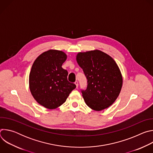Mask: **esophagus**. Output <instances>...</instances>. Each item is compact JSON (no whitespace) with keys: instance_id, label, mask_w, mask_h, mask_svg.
<instances>
[{"instance_id":"esophagus-1","label":"esophagus","mask_w":153,"mask_h":153,"mask_svg":"<svg viewBox=\"0 0 153 153\" xmlns=\"http://www.w3.org/2000/svg\"><path fill=\"white\" fill-rule=\"evenodd\" d=\"M74 83L76 84V88H77V87H78V85H79V83H78V82L77 81H76L75 82H74Z\"/></svg>"}]
</instances>
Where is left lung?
I'll use <instances>...</instances> for the list:
<instances>
[{"label":"left lung","instance_id":"1","mask_svg":"<svg viewBox=\"0 0 153 153\" xmlns=\"http://www.w3.org/2000/svg\"><path fill=\"white\" fill-rule=\"evenodd\" d=\"M76 60L87 79L86 89L81 90L86 104L95 111L111 105L122 86V74L114 60L99 50L79 53Z\"/></svg>","mask_w":153,"mask_h":153}]
</instances>
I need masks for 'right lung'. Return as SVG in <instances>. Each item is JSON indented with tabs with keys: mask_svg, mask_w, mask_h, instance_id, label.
<instances>
[{
	"mask_svg": "<svg viewBox=\"0 0 153 153\" xmlns=\"http://www.w3.org/2000/svg\"><path fill=\"white\" fill-rule=\"evenodd\" d=\"M67 57L63 51L50 50L41 54L33 64L30 89L34 99L47 108L60 106L76 87L68 81V71L62 67Z\"/></svg>",
	"mask_w": 153,
	"mask_h": 153,
	"instance_id": "right-lung-1",
	"label": "right lung"
}]
</instances>
